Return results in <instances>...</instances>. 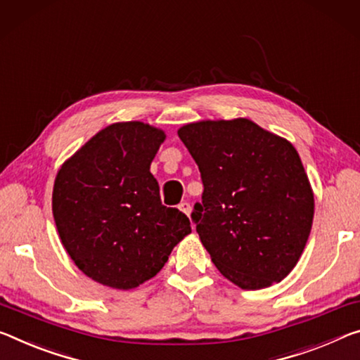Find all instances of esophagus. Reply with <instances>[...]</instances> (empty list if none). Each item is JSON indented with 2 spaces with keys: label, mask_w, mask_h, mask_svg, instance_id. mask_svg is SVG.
Listing matches in <instances>:
<instances>
[{
  "label": "esophagus",
  "mask_w": 360,
  "mask_h": 360,
  "mask_svg": "<svg viewBox=\"0 0 360 360\" xmlns=\"http://www.w3.org/2000/svg\"><path fill=\"white\" fill-rule=\"evenodd\" d=\"M178 208H179V211H182V213H184L186 216H191V213H192L191 203H187V202H182Z\"/></svg>",
  "instance_id": "34e87169"
}]
</instances>
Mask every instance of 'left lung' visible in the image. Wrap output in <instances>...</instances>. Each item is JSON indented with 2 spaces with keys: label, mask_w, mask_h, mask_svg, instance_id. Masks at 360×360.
<instances>
[{
  "label": "left lung",
  "mask_w": 360,
  "mask_h": 360,
  "mask_svg": "<svg viewBox=\"0 0 360 360\" xmlns=\"http://www.w3.org/2000/svg\"><path fill=\"white\" fill-rule=\"evenodd\" d=\"M203 181L192 219L213 264L243 290L293 271L314 219V192L293 144L248 118L178 129Z\"/></svg>",
  "instance_id": "8db88e82"
}]
</instances>
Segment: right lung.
Here are the masks:
<instances>
[{
	"mask_svg": "<svg viewBox=\"0 0 360 360\" xmlns=\"http://www.w3.org/2000/svg\"><path fill=\"white\" fill-rule=\"evenodd\" d=\"M163 129L142 122L108 124L57 171L53 216L65 252L84 276L131 290L155 277L191 221L160 200L150 173Z\"/></svg>",
	"mask_w": 360,
	"mask_h": 360,
	"instance_id": "right-lung-1",
	"label": "right lung"
}]
</instances>
